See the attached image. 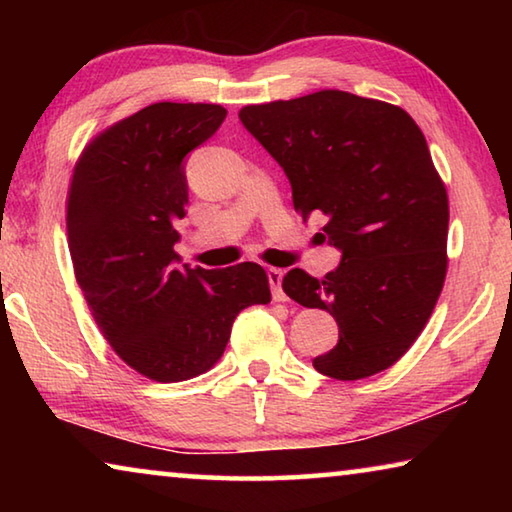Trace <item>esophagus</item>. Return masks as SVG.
Instances as JSON below:
<instances>
[{
    "mask_svg": "<svg viewBox=\"0 0 512 512\" xmlns=\"http://www.w3.org/2000/svg\"><path fill=\"white\" fill-rule=\"evenodd\" d=\"M266 275H268V284H271L273 300L275 302L287 300V296H284V291H282V277H284V273L280 271V268H268Z\"/></svg>",
    "mask_w": 512,
    "mask_h": 512,
    "instance_id": "1",
    "label": "esophagus"
}]
</instances>
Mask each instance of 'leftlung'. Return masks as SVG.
<instances>
[{"label":"left lung","mask_w":512,"mask_h":512,"mask_svg":"<svg viewBox=\"0 0 512 512\" xmlns=\"http://www.w3.org/2000/svg\"><path fill=\"white\" fill-rule=\"evenodd\" d=\"M239 119L287 173L302 221L323 212V239L341 250L323 280L302 268L282 280L291 300L339 325L314 368L343 381L391 368L427 325L447 273V192L418 124L339 90L246 106Z\"/></svg>","instance_id":"1"}]
</instances>
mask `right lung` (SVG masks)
Listing matches in <instances>:
<instances>
[{"label":"right lung","mask_w":512,"mask_h":512,"mask_svg":"<svg viewBox=\"0 0 512 512\" xmlns=\"http://www.w3.org/2000/svg\"><path fill=\"white\" fill-rule=\"evenodd\" d=\"M214 103H153L101 133L76 164L67 239L76 282L121 359L155 381L210 370L241 309L271 302L266 271L180 266L185 158L219 131Z\"/></svg>","instance_id":"obj_1"}]
</instances>
